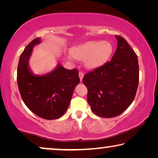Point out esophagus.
Instances as JSON below:
<instances>
[{"mask_svg":"<svg viewBox=\"0 0 158 158\" xmlns=\"http://www.w3.org/2000/svg\"><path fill=\"white\" fill-rule=\"evenodd\" d=\"M83 76H84V74H83V72H79V77H80V80H81V81H83Z\"/></svg>","mask_w":158,"mask_h":158,"instance_id":"obj_1","label":"esophagus"}]
</instances>
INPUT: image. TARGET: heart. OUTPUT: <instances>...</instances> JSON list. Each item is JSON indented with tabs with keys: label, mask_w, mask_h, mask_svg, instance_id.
I'll use <instances>...</instances> for the list:
<instances>
[{
	"label": "heart",
	"mask_w": 158,
	"mask_h": 158,
	"mask_svg": "<svg viewBox=\"0 0 158 158\" xmlns=\"http://www.w3.org/2000/svg\"><path fill=\"white\" fill-rule=\"evenodd\" d=\"M113 52V47L104 41H90L74 48L73 55L77 60H88V65L91 68L102 66L109 60Z\"/></svg>",
	"instance_id": "heart-1"
}]
</instances>
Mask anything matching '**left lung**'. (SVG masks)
<instances>
[{
  "mask_svg": "<svg viewBox=\"0 0 158 158\" xmlns=\"http://www.w3.org/2000/svg\"><path fill=\"white\" fill-rule=\"evenodd\" d=\"M117 48L111 61L85 75L88 103L96 115L112 118L135 99L139 83L137 56L126 40L116 36Z\"/></svg>",
  "mask_w": 158,
  "mask_h": 158,
  "instance_id": "left-lung-1",
  "label": "left lung"
}]
</instances>
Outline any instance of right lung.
Listing matches in <instances>:
<instances>
[{"label":"right lung","mask_w":158,"mask_h":158,"mask_svg":"<svg viewBox=\"0 0 158 158\" xmlns=\"http://www.w3.org/2000/svg\"><path fill=\"white\" fill-rule=\"evenodd\" d=\"M40 43V38H36L20 55L17 69L19 90L30 111L45 119H57L66 112L75 86L80 83L78 71L68 70L58 63L50 73L34 74L29 62L34 47Z\"/></svg>","instance_id":"add662e5"}]
</instances>
